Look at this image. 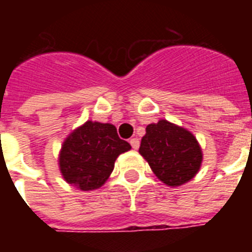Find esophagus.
I'll return each mask as SVG.
<instances>
[{"mask_svg":"<svg viewBox=\"0 0 252 252\" xmlns=\"http://www.w3.org/2000/svg\"><path fill=\"white\" fill-rule=\"evenodd\" d=\"M130 146L133 148V149H138V146H140V141H138L137 137L130 138Z\"/></svg>","mask_w":252,"mask_h":252,"instance_id":"34e87169","label":"esophagus"}]
</instances>
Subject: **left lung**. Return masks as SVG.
Masks as SVG:
<instances>
[{"label": "left lung", "mask_w": 252, "mask_h": 252, "mask_svg": "<svg viewBox=\"0 0 252 252\" xmlns=\"http://www.w3.org/2000/svg\"><path fill=\"white\" fill-rule=\"evenodd\" d=\"M138 153L154 175L170 187H179L193 179L203 162V150L195 136L165 119L146 126Z\"/></svg>", "instance_id": "obj_1"}]
</instances>
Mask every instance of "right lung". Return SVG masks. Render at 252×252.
Returning <instances> with one entry per match:
<instances>
[{
	"mask_svg": "<svg viewBox=\"0 0 252 252\" xmlns=\"http://www.w3.org/2000/svg\"><path fill=\"white\" fill-rule=\"evenodd\" d=\"M128 150L130 145L119 138L115 126L87 120L64 140L59 167L66 183L81 191H93L106 183L116 158Z\"/></svg>",
	"mask_w": 252,
	"mask_h": 252,
	"instance_id": "right-lung-1",
	"label": "right lung"
}]
</instances>
